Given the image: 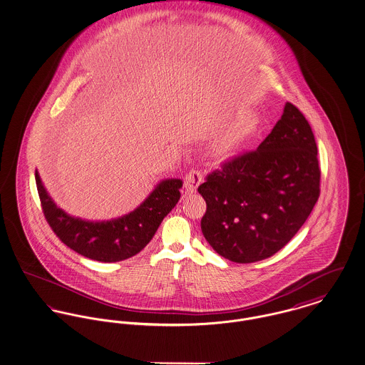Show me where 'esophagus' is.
I'll list each match as a JSON object with an SVG mask.
<instances>
[{
	"label": "esophagus",
	"instance_id": "esophagus-1",
	"mask_svg": "<svg viewBox=\"0 0 365 365\" xmlns=\"http://www.w3.org/2000/svg\"><path fill=\"white\" fill-rule=\"evenodd\" d=\"M203 181V173L197 169L191 170L187 175H185V181H184V187L185 191L192 194L196 191V188L199 187V184Z\"/></svg>",
	"mask_w": 365,
	"mask_h": 365
}]
</instances>
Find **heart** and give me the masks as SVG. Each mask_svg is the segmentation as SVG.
<instances>
[{
	"label": "heart",
	"mask_w": 365,
	"mask_h": 365,
	"mask_svg": "<svg viewBox=\"0 0 365 365\" xmlns=\"http://www.w3.org/2000/svg\"><path fill=\"white\" fill-rule=\"evenodd\" d=\"M252 133H253V124H246V125H243L240 131H237L231 138L227 140V143L224 144V148H225V149L232 148V146L235 145L237 143H240L243 138L249 137Z\"/></svg>",
	"instance_id": "obj_1"
}]
</instances>
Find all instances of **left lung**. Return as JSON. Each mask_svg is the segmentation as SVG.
<instances>
[{
    "mask_svg": "<svg viewBox=\"0 0 365 365\" xmlns=\"http://www.w3.org/2000/svg\"><path fill=\"white\" fill-rule=\"evenodd\" d=\"M321 170L312 127L291 102L255 150L224 162L197 191L206 200L200 228L234 263L264 260L291 241L319 197Z\"/></svg>",
    "mask_w": 365,
    "mask_h": 365,
    "instance_id": "left-lung-1",
    "label": "left lung"
}]
</instances>
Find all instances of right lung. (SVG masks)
Returning <instances> with one entry per match:
<instances>
[{
    "instance_id": "1",
    "label": "right lung",
    "mask_w": 365,
    "mask_h": 365,
    "mask_svg": "<svg viewBox=\"0 0 365 365\" xmlns=\"http://www.w3.org/2000/svg\"><path fill=\"white\" fill-rule=\"evenodd\" d=\"M36 184L44 217L53 234L76 253L91 260L122 262L141 252L180 199L181 180L162 181L145 202L122 219L90 222L58 209L36 171Z\"/></svg>"
}]
</instances>
